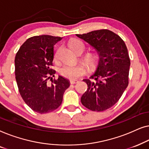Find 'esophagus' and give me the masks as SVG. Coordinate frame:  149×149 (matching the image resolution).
Returning a JSON list of instances; mask_svg holds the SVG:
<instances>
[{"label":"esophagus","mask_w":149,"mask_h":149,"mask_svg":"<svg viewBox=\"0 0 149 149\" xmlns=\"http://www.w3.org/2000/svg\"><path fill=\"white\" fill-rule=\"evenodd\" d=\"M70 84H75V83H78V81L77 80H70Z\"/></svg>","instance_id":"esophagus-1"}]
</instances>
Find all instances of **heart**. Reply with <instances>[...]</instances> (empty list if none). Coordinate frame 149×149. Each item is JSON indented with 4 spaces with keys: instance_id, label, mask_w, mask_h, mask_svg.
Masks as SVG:
<instances>
[{
    "instance_id": "obj_1",
    "label": "heart",
    "mask_w": 149,
    "mask_h": 149,
    "mask_svg": "<svg viewBox=\"0 0 149 149\" xmlns=\"http://www.w3.org/2000/svg\"><path fill=\"white\" fill-rule=\"evenodd\" d=\"M68 45L75 53L81 54L85 49V45L81 40L74 38L71 39L68 42ZM100 60V56L95 53H88L84 56V61L89 68H93L97 66ZM60 74L65 78L70 79H76L86 73V68L83 65L66 64L63 66L60 70Z\"/></svg>"
}]
</instances>
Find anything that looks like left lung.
Returning <instances> with one entry per match:
<instances>
[{
  "label": "left lung",
  "mask_w": 149,
  "mask_h": 149,
  "mask_svg": "<svg viewBox=\"0 0 149 149\" xmlns=\"http://www.w3.org/2000/svg\"><path fill=\"white\" fill-rule=\"evenodd\" d=\"M91 45L100 56L99 64L90 79H83L87 88L81 98L92 111H104L119 101L129 83L130 59L123 39L107 29L76 34Z\"/></svg>",
  "instance_id": "obj_1"
}]
</instances>
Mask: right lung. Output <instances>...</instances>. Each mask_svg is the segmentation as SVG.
Returning <instances> with one entry per match:
<instances>
[{
	"mask_svg": "<svg viewBox=\"0 0 149 149\" xmlns=\"http://www.w3.org/2000/svg\"><path fill=\"white\" fill-rule=\"evenodd\" d=\"M62 37L50 35L34 36L20 47L15 58V74L22 99L32 110L40 114L50 113L61 105L63 95L70 86L62 76L52 80L54 47Z\"/></svg>",
	"mask_w": 149,
	"mask_h": 149,
	"instance_id": "1",
	"label": "right lung"
}]
</instances>
